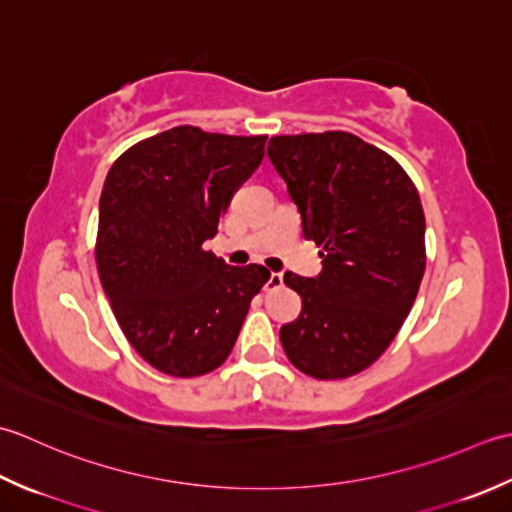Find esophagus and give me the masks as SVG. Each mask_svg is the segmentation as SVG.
Listing matches in <instances>:
<instances>
[{
  "label": "esophagus",
  "mask_w": 512,
  "mask_h": 512,
  "mask_svg": "<svg viewBox=\"0 0 512 512\" xmlns=\"http://www.w3.org/2000/svg\"><path fill=\"white\" fill-rule=\"evenodd\" d=\"M278 287H283V274H280V271H271V274L267 276L265 289L269 291V289H278Z\"/></svg>",
  "instance_id": "esophagus-1"
}]
</instances>
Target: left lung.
I'll list each match as a JSON object with an SVG mask.
<instances>
[{
    "label": "left lung",
    "instance_id": "left-lung-1",
    "mask_svg": "<svg viewBox=\"0 0 512 512\" xmlns=\"http://www.w3.org/2000/svg\"><path fill=\"white\" fill-rule=\"evenodd\" d=\"M302 234L322 247L316 278L285 274L302 298L280 327L289 362L320 380L349 378L382 356L420 289L424 212L400 163L351 132L271 137Z\"/></svg>",
    "mask_w": 512,
    "mask_h": 512
}]
</instances>
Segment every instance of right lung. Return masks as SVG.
<instances>
[{
  "instance_id": "obj_1",
  "label": "right lung",
  "mask_w": 512,
  "mask_h": 512,
  "mask_svg": "<svg viewBox=\"0 0 512 512\" xmlns=\"http://www.w3.org/2000/svg\"><path fill=\"white\" fill-rule=\"evenodd\" d=\"M265 141L176 125L125 150L106 176L99 278L125 338L154 369L194 378L221 367L267 283L263 265L234 267L203 249Z\"/></svg>"
}]
</instances>
